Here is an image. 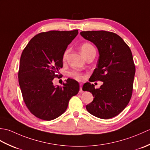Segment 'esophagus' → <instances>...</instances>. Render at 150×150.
Segmentation results:
<instances>
[{
  "mask_svg": "<svg viewBox=\"0 0 150 150\" xmlns=\"http://www.w3.org/2000/svg\"><path fill=\"white\" fill-rule=\"evenodd\" d=\"M82 91V84H80V91Z\"/></svg>",
  "mask_w": 150,
  "mask_h": 150,
  "instance_id": "34e87169",
  "label": "esophagus"
}]
</instances>
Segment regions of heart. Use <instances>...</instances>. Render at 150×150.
Wrapping results in <instances>:
<instances>
[{
  "label": "heart",
  "mask_w": 150,
  "mask_h": 150,
  "mask_svg": "<svg viewBox=\"0 0 150 150\" xmlns=\"http://www.w3.org/2000/svg\"><path fill=\"white\" fill-rule=\"evenodd\" d=\"M81 53L82 55H83L84 57H85L87 55V54L90 53L91 52H92V51H95V49L93 47V46L91 45V44L88 43V42H86V43H84L81 46ZM68 50H66L63 53V55H62V60H66L67 55H68ZM69 75L70 77H71L73 79H75V80H77L79 81H83L84 79V75L82 74V73L77 71H72L71 72H69Z\"/></svg>",
  "instance_id": "1"
}]
</instances>
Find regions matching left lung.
<instances>
[{"instance_id":"8db88e82","label":"left lung","mask_w":150,"mask_h":150,"mask_svg":"<svg viewBox=\"0 0 150 150\" xmlns=\"http://www.w3.org/2000/svg\"><path fill=\"white\" fill-rule=\"evenodd\" d=\"M81 35L93 42L99 53L90 82H103L98 89L90 82L84 84L82 90L94 97L86 110L100 119H110L122 112L131 99L135 73L131 50L122 38L110 31H81Z\"/></svg>"}]
</instances>
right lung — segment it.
I'll return each instance as SVG.
<instances>
[{"mask_svg": "<svg viewBox=\"0 0 150 150\" xmlns=\"http://www.w3.org/2000/svg\"><path fill=\"white\" fill-rule=\"evenodd\" d=\"M78 30L49 31L33 37L24 49L18 78L22 97L33 115L44 120L64 113L70 98L79 91L77 81L68 79L62 86H55L62 68V55L77 35Z\"/></svg>", "mask_w": 150, "mask_h": 150, "instance_id": "right-lung-1", "label": "right lung"}]
</instances>
